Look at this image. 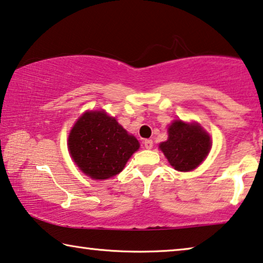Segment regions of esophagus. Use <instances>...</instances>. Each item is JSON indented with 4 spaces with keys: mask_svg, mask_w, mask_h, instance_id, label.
Masks as SVG:
<instances>
[{
    "mask_svg": "<svg viewBox=\"0 0 263 263\" xmlns=\"http://www.w3.org/2000/svg\"><path fill=\"white\" fill-rule=\"evenodd\" d=\"M144 146L145 148H147V150H150V148H152V146H154V142H152L151 139L144 140Z\"/></svg>",
    "mask_w": 263,
    "mask_h": 263,
    "instance_id": "1",
    "label": "esophagus"
}]
</instances>
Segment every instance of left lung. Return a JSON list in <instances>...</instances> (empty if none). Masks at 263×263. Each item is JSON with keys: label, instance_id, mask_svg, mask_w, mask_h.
<instances>
[{"label": "left lung", "instance_id": "obj_1", "mask_svg": "<svg viewBox=\"0 0 263 263\" xmlns=\"http://www.w3.org/2000/svg\"><path fill=\"white\" fill-rule=\"evenodd\" d=\"M167 132V140L160 143L159 148L175 170L193 171L206 158L211 148V138L201 125L175 120Z\"/></svg>", "mask_w": 263, "mask_h": 263}]
</instances>
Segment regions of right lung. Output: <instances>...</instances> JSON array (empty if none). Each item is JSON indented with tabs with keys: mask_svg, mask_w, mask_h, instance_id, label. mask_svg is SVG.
<instances>
[{
	"mask_svg": "<svg viewBox=\"0 0 263 263\" xmlns=\"http://www.w3.org/2000/svg\"><path fill=\"white\" fill-rule=\"evenodd\" d=\"M139 148L135 136L105 111H87L74 124L68 136V150L78 167L96 181L123 171Z\"/></svg>",
	"mask_w": 263,
	"mask_h": 263,
	"instance_id": "obj_1",
	"label": "right lung"
}]
</instances>
